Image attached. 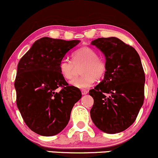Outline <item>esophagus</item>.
Instances as JSON below:
<instances>
[{"mask_svg":"<svg viewBox=\"0 0 158 158\" xmlns=\"http://www.w3.org/2000/svg\"><path fill=\"white\" fill-rule=\"evenodd\" d=\"M81 93H82V95H86L88 93V91L86 89H82L81 90Z\"/></svg>","mask_w":158,"mask_h":158,"instance_id":"1","label":"esophagus"}]
</instances>
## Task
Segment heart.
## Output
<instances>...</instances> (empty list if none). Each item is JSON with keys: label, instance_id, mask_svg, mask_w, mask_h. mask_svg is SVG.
<instances>
[{"label": "heart", "instance_id": "obj_1", "mask_svg": "<svg viewBox=\"0 0 158 158\" xmlns=\"http://www.w3.org/2000/svg\"><path fill=\"white\" fill-rule=\"evenodd\" d=\"M81 75L71 81V85L78 89H86L93 84L95 80L102 78L106 72V63L98 56V53L89 47L80 48L72 54V62L63 60L60 63V71L65 79L73 78L75 66H80Z\"/></svg>", "mask_w": 158, "mask_h": 158}]
</instances>
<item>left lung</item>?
I'll return each instance as SVG.
<instances>
[{
  "mask_svg": "<svg viewBox=\"0 0 158 158\" xmlns=\"http://www.w3.org/2000/svg\"><path fill=\"white\" fill-rule=\"evenodd\" d=\"M105 56L104 79L90 89L93 123L107 134L126 130L134 123L144 102L145 73L136 51L116 37L91 42Z\"/></svg>",
  "mask_w": 158,
  "mask_h": 158,
  "instance_id": "left-lung-1",
  "label": "left lung"
}]
</instances>
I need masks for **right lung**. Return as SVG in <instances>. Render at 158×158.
<instances>
[{
    "instance_id": "right-lung-1",
    "label": "right lung",
    "mask_w": 158,
    "mask_h": 158,
    "mask_svg": "<svg viewBox=\"0 0 158 158\" xmlns=\"http://www.w3.org/2000/svg\"><path fill=\"white\" fill-rule=\"evenodd\" d=\"M80 42L42 37L19 60L15 81L17 107L28 127L41 136L61 132L82 96L78 88L69 86L59 68L65 54Z\"/></svg>"
}]
</instances>
